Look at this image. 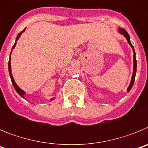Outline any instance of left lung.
<instances>
[{"mask_svg": "<svg viewBox=\"0 0 148 148\" xmlns=\"http://www.w3.org/2000/svg\"><path fill=\"white\" fill-rule=\"evenodd\" d=\"M119 32L121 34H122L123 35H125V37H126V38H127V40L129 44H130V45L131 46V47L133 48V54H134V56H133V76H132L131 82H130V86H129V87H128V89H127V91H130V90H131L132 87H133V83H134V81H135L136 73V53H135V50H134V47H133V46L132 45L131 42H130V36H129V35H128L127 32L125 29H122V28L119 29Z\"/></svg>", "mask_w": 148, "mask_h": 148, "instance_id": "obj_1", "label": "left lung"}]
</instances>
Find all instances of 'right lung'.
I'll use <instances>...</instances> for the list:
<instances>
[{"instance_id":"1","label":"right lung","mask_w":148,"mask_h":148,"mask_svg":"<svg viewBox=\"0 0 148 148\" xmlns=\"http://www.w3.org/2000/svg\"><path fill=\"white\" fill-rule=\"evenodd\" d=\"M24 30H25V29H23V31H21V32L20 33L18 34V36H17V38H16V40H18V38H19V37H20V36H21V33L23 32V31H24ZM15 44H16V42L15 43L14 46H13V47H12V49H14V48H15ZM11 53H12V52H11ZM11 64V62H10V60H9V73H10V78H11L12 83L13 87H14L15 90L17 91V92H18V93L19 94V95H20L21 96V97L23 98V94H24V92H23V91L21 90V89H20V88H19V87H18V86L17 85L16 83H15V81H14V79H13V77H12V72H11V64ZM52 100H53V99H51V101H52Z\"/></svg>"}]
</instances>
